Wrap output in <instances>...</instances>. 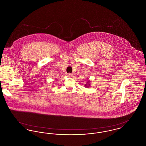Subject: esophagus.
<instances>
[{"mask_svg": "<svg viewBox=\"0 0 146 146\" xmlns=\"http://www.w3.org/2000/svg\"><path fill=\"white\" fill-rule=\"evenodd\" d=\"M73 76V74H71V73H68V74H67V76L71 77V76Z\"/></svg>", "mask_w": 146, "mask_h": 146, "instance_id": "34e87169", "label": "esophagus"}]
</instances>
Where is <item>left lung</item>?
<instances>
[{"mask_svg":"<svg viewBox=\"0 0 146 146\" xmlns=\"http://www.w3.org/2000/svg\"><path fill=\"white\" fill-rule=\"evenodd\" d=\"M90 80H89V81H88V82L86 83V84H85V88H89L90 85Z\"/></svg>","mask_w":146,"mask_h":146,"instance_id":"obj_1","label":"left lung"}]
</instances>
